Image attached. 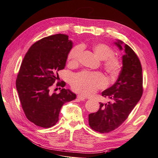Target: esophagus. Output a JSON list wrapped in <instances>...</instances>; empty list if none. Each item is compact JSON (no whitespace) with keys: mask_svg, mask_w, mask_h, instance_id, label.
I'll return each instance as SVG.
<instances>
[{"mask_svg":"<svg viewBox=\"0 0 158 158\" xmlns=\"http://www.w3.org/2000/svg\"><path fill=\"white\" fill-rule=\"evenodd\" d=\"M77 98H78V99L80 100V101H83V100L85 99L86 97H84V96L82 95V94H79L78 96H77Z\"/></svg>","mask_w":158,"mask_h":158,"instance_id":"esophagus-1","label":"esophagus"}]
</instances>
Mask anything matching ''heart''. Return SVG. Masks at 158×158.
Here are the masks:
<instances>
[{
	"instance_id": "obj_1",
	"label": "heart",
	"mask_w": 158,
	"mask_h": 158,
	"mask_svg": "<svg viewBox=\"0 0 158 158\" xmlns=\"http://www.w3.org/2000/svg\"><path fill=\"white\" fill-rule=\"evenodd\" d=\"M83 51V46L79 44L71 49L68 55L70 64H78L80 56ZM93 51L96 55L103 60V68L111 76L118 75L122 67L121 60L114 55V51L106 44L98 43L93 46ZM70 84L73 89L83 94L91 95L98 89L103 88L107 84L106 77L100 73H91L81 71L74 75L71 79Z\"/></svg>"
}]
</instances>
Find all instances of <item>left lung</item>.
I'll list each match as a JSON object with an SVG mask.
<instances>
[{
  "mask_svg": "<svg viewBox=\"0 0 158 158\" xmlns=\"http://www.w3.org/2000/svg\"><path fill=\"white\" fill-rule=\"evenodd\" d=\"M123 50L120 40L114 43ZM123 55V66L116 83L102 92V96L109 98L106 103H99L97 112L89 114V125L99 133H108L118 128L127 118L143 95L142 66L137 55L130 46L125 44Z\"/></svg>",
  "mask_w": 158,
  "mask_h": 158,
  "instance_id": "1",
  "label": "left lung"
}]
</instances>
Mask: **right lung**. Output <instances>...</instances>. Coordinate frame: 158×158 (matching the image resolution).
Segmentation results:
<instances>
[{"label": "right lung", "instance_id": "add662e5", "mask_svg": "<svg viewBox=\"0 0 158 158\" xmlns=\"http://www.w3.org/2000/svg\"><path fill=\"white\" fill-rule=\"evenodd\" d=\"M72 47L67 35L55 34L34 43L23 59L15 85L25 116L37 126H54L63 105L76 98L75 93L65 88L59 94L50 92ZM56 85L64 88L66 83L59 81Z\"/></svg>", "mask_w": 158, "mask_h": 158}]
</instances>
